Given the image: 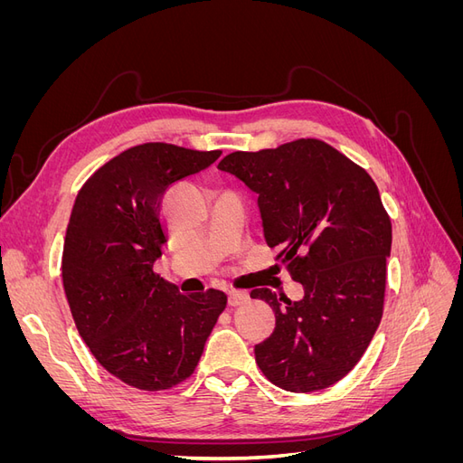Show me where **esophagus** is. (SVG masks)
I'll use <instances>...</instances> for the list:
<instances>
[{
  "instance_id": "1",
  "label": "esophagus",
  "mask_w": 463,
  "mask_h": 463,
  "mask_svg": "<svg viewBox=\"0 0 463 463\" xmlns=\"http://www.w3.org/2000/svg\"><path fill=\"white\" fill-rule=\"evenodd\" d=\"M249 301V296L243 291H230L228 293V305L230 307H241Z\"/></svg>"
}]
</instances>
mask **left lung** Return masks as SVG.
Instances as JSON below:
<instances>
[{"instance_id":"left-lung-1","label":"left lung","mask_w":463,"mask_h":463,"mask_svg":"<svg viewBox=\"0 0 463 463\" xmlns=\"http://www.w3.org/2000/svg\"><path fill=\"white\" fill-rule=\"evenodd\" d=\"M218 167L259 194L264 240L305 291L299 301L250 291L276 315L270 338L255 345L259 369L289 392L335 384L383 318L392 223L374 181L318 138L232 152Z\"/></svg>"}]
</instances>
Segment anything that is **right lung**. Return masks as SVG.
<instances>
[{
  "instance_id": "1",
  "label": "right lung",
  "mask_w": 463,
  "mask_h": 463,
  "mask_svg": "<svg viewBox=\"0 0 463 463\" xmlns=\"http://www.w3.org/2000/svg\"><path fill=\"white\" fill-rule=\"evenodd\" d=\"M222 150L145 143L80 187L63 243L65 298L80 338L121 383L158 392L184 383L226 309L223 291L184 296L152 270L167 241L162 197Z\"/></svg>"
}]
</instances>
